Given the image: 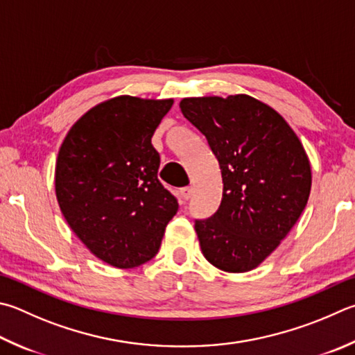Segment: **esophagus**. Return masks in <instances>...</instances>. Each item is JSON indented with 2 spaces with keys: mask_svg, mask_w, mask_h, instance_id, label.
<instances>
[{
  "mask_svg": "<svg viewBox=\"0 0 355 355\" xmlns=\"http://www.w3.org/2000/svg\"><path fill=\"white\" fill-rule=\"evenodd\" d=\"M180 194H182L183 200H189L191 196H192V188H191V186H186V188L180 189Z\"/></svg>",
  "mask_w": 355,
  "mask_h": 355,
  "instance_id": "1",
  "label": "esophagus"
}]
</instances>
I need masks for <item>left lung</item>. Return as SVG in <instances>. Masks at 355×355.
Returning a JSON list of instances; mask_svg holds the SVG:
<instances>
[{"label":"left lung","mask_w":355,"mask_h":355,"mask_svg":"<svg viewBox=\"0 0 355 355\" xmlns=\"http://www.w3.org/2000/svg\"><path fill=\"white\" fill-rule=\"evenodd\" d=\"M180 108L208 139L222 172L220 206L196 220L200 248L223 272H250L306 208L312 173L304 147L278 112L247 94L186 98Z\"/></svg>","instance_id":"obj_1"}]
</instances>
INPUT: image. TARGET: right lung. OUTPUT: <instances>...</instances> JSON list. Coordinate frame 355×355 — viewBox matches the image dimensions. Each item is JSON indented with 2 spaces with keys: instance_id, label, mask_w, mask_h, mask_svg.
<instances>
[{
  "instance_id": "right-lung-1",
  "label": "right lung",
  "mask_w": 355,
  "mask_h": 355,
  "mask_svg": "<svg viewBox=\"0 0 355 355\" xmlns=\"http://www.w3.org/2000/svg\"><path fill=\"white\" fill-rule=\"evenodd\" d=\"M172 99L118 96L69 128L55 164V196L71 230L101 261L133 268L158 253L178 202L158 180L152 137Z\"/></svg>"
}]
</instances>
